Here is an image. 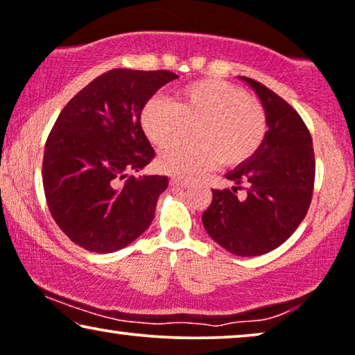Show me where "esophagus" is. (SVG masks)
I'll list each match as a JSON object with an SVG mask.
<instances>
[{"label": "esophagus", "mask_w": 355, "mask_h": 355, "mask_svg": "<svg viewBox=\"0 0 355 355\" xmlns=\"http://www.w3.org/2000/svg\"><path fill=\"white\" fill-rule=\"evenodd\" d=\"M171 184H172V187H175V188H187L188 184H189V182H187V180L172 178V180H171Z\"/></svg>", "instance_id": "34e87169"}]
</instances>
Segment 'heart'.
<instances>
[{"label": "heart", "instance_id": "heart-1", "mask_svg": "<svg viewBox=\"0 0 355 355\" xmlns=\"http://www.w3.org/2000/svg\"><path fill=\"white\" fill-rule=\"evenodd\" d=\"M193 127L195 138L175 141ZM139 127L154 146L168 147L157 159L162 172L193 178L220 161L239 167L261 151L268 135L263 104L238 85L199 78L178 87L173 99L153 96L139 112Z\"/></svg>", "mask_w": 355, "mask_h": 355}]
</instances>
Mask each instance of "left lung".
Wrapping results in <instances>:
<instances>
[{
    "label": "left lung",
    "instance_id": "8db88e82",
    "mask_svg": "<svg viewBox=\"0 0 355 355\" xmlns=\"http://www.w3.org/2000/svg\"><path fill=\"white\" fill-rule=\"evenodd\" d=\"M268 116V135L251 161L230 172L232 189H212L202 223L214 241L234 256H262L286 241L306 217L315 182L311 132L291 104L256 80ZM247 191L237 198V189Z\"/></svg>",
    "mask_w": 355,
    "mask_h": 355
}]
</instances>
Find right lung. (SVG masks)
I'll return each mask as SVG.
<instances>
[{
	"mask_svg": "<svg viewBox=\"0 0 355 355\" xmlns=\"http://www.w3.org/2000/svg\"><path fill=\"white\" fill-rule=\"evenodd\" d=\"M168 71L112 69L59 114L44 144L43 188L58 227L92 252L125 248L151 225L166 175L135 178L156 153L139 127L144 103L175 80Z\"/></svg>",
	"mask_w": 355,
	"mask_h": 355,
	"instance_id": "1",
	"label": "right lung"
}]
</instances>
